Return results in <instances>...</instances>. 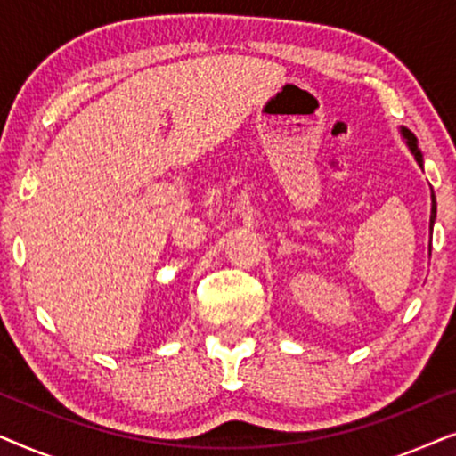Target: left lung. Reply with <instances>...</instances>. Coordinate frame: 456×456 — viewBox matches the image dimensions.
<instances>
[{"label": "left lung", "instance_id": "8db88e82", "mask_svg": "<svg viewBox=\"0 0 456 456\" xmlns=\"http://www.w3.org/2000/svg\"><path fill=\"white\" fill-rule=\"evenodd\" d=\"M401 136L404 139V142H407L409 151H411V155H413V158H415L417 164H419V167H423V155H421V151H419V147H417L415 134L411 133V130L404 128V126H401ZM434 222H436V195H434V191H432V216H429V239H432Z\"/></svg>", "mask_w": 456, "mask_h": 456}]
</instances>
